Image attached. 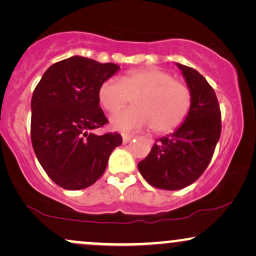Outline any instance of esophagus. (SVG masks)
I'll list each match as a JSON object with an SVG mask.
<instances>
[{"label": "esophagus", "instance_id": "34e87169", "mask_svg": "<svg viewBox=\"0 0 256 256\" xmlns=\"http://www.w3.org/2000/svg\"><path fill=\"white\" fill-rule=\"evenodd\" d=\"M134 138V136H131V134H122V143H128L130 140Z\"/></svg>", "mask_w": 256, "mask_h": 256}]
</instances>
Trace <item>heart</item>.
<instances>
[{"label":"heart","instance_id":"heart-1","mask_svg":"<svg viewBox=\"0 0 256 256\" xmlns=\"http://www.w3.org/2000/svg\"><path fill=\"white\" fill-rule=\"evenodd\" d=\"M98 98L110 114L119 112L132 98L134 108L112 118L113 128L122 131L152 126L154 132L165 134L177 128L192 108L188 85L156 67L134 70L122 79L108 78L100 86Z\"/></svg>","mask_w":256,"mask_h":256}]
</instances>
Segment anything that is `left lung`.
Masks as SVG:
<instances>
[{"mask_svg":"<svg viewBox=\"0 0 256 256\" xmlns=\"http://www.w3.org/2000/svg\"><path fill=\"white\" fill-rule=\"evenodd\" d=\"M192 92V108L173 134L158 138L144 160L138 162L152 186L179 190L192 184L210 165L222 134V112L214 89L202 74L177 64Z\"/></svg>","mask_w":256,"mask_h":256,"instance_id":"left-lung-1","label":"left lung"}]
</instances>
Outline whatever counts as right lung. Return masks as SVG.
<instances>
[{"label":"right lung","instance_id":"obj_1","mask_svg":"<svg viewBox=\"0 0 256 256\" xmlns=\"http://www.w3.org/2000/svg\"><path fill=\"white\" fill-rule=\"evenodd\" d=\"M118 70L116 64L72 56L52 64L34 91L32 146L49 178L64 189L95 183L122 143L118 132L92 134L108 124L100 107V86Z\"/></svg>","mask_w":256,"mask_h":256}]
</instances>
